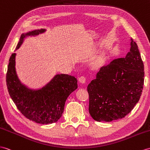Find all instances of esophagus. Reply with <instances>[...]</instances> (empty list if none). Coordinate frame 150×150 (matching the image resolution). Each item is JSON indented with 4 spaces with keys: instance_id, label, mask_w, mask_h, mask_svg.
Instances as JSON below:
<instances>
[{
    "instance_id": "34e87169",
    "label": "esophagus",
    "mask_w": 150,
    "mask_h": 150,
    "mask_svg": "<svg viewBox=\"0 0 150 150\" xmlns=\"http://www.w3.org/2000/svg\"><path fill=\"white\" fill-rule=\"evenodd\" d=\"M79 82L80 83H86V79L85 76H80V77H79Z\"/></svg>"
}]
</instances>
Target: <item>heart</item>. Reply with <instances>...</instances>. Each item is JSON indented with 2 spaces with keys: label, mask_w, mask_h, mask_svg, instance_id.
I'll use <instances>...</instances> for the list:
<instances>
[{
  "label": "heart",
  "mask_w": 150,
  "mask_h": 150,
  "mask_svg": "<svg viewBox=\"0 0 150 150\" xmlns=\"http://www.w3.org/2000/svg\"><path fill=\"white\" fill-rule=\"evenodd\" d=\"M104 61H105L104 57H100L96 60V64L97 65H100L103 62H104Z\"/></svg>",
  "instance_id": "b5f03b06"
}]
</instances>
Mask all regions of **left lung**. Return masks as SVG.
<instances>
[{
    "instance_id": "8db88e82",
    "label": "left lung",
    "mask_w": 150,
    "mask_h": 150,
    "mask_svg": "<svg viewBox=\"0 0 150 150\" xmlns=\"http://www.w3.org/2000/svg\"><path fill=\"white\" fill-rule=\"evenodd\" d=\"M130 40L126 56L102 67L87 86L89 112L98 122L125 117L139 100L144 85V64L137 44L132 38Z\"/></svg>"
}]
</instances>
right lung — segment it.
<instances>
[{"mask_svg":"<svg viewBox=\"0 0 150 150\" xmlns=\"http://www.w3.org/2000/svg\"><path fill=\"white\" fill-rule=\"evenodd\" d=\"M45 32L46 29L42 28L22 33L16 50L21 47L25 38ZM16 56V54L13 53L10 57L6 76L11 99L20 112L29 120L42 124L56 122L62 115L68 97L77 89V80L67 74H56L40 89H31L18 77Z\"/></svg>","mask_w":150,"mask_h":150,"instance_id":"add662e5","label":"right lung"}]
</instances>
